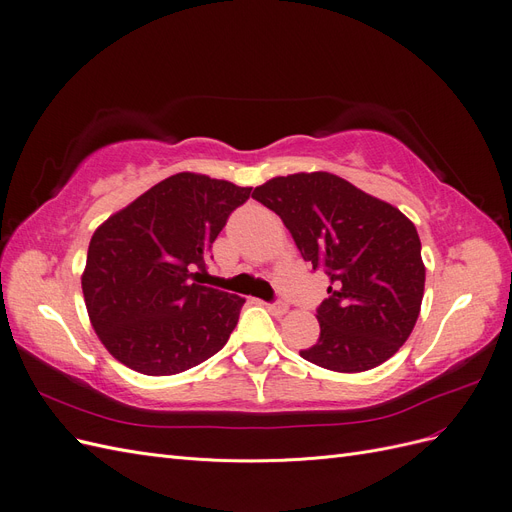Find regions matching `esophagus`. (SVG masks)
Listing matches in <instances>:
<instances>
[{"mask_svg":"<svg viewBox=\"0 0 512 512\" xmlns=\"http://www.w3.org/2000/svg\"><path fill=\"white\" fill-rule=\"evenodd\" d=\"M267 309H269V312H271L273 316L282 318V316L288 312V305H286V303H282V301H275V303H269V305H267Z\"/></svg>","mask_w":512,"mask_h":512,"instance_id":"1","label":"esophagus"}]
</instances>
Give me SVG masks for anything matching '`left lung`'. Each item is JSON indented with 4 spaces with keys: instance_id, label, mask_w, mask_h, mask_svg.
I'll use <instances>...</instances> for the list:
<instances>
[{
    "instance_id": "1",
    "label": "left lung",
    "mask_w": 512,
    "mask_h": 512,
    "mask_svg": "<svg viewBox=\"0 0 512 512\" xmlns=\"http://www.w3.org/2000/svg\"><path fill=\"white\" fill-rule=\"evenodd\" d=\"M252 198L280 215L303 260L331 277L316 314L320 337L303 359L339 374L389 361L421 314L425 265L414 224L324 170L273 177Z\"/></svg>"
}]
</instances>
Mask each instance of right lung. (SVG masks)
<instances>
[{
    "label": "right lung",
    "instance_id": "1",
    "mask_svg": "<svg viewBox=\"0 0 512 512\" xmlns=\"http://www.w3.org/2000/svg\"><path fill=\"white\" fill-rule=\"evenodd\" d=\"M250 192L177 173L96 228L81 286L91 327L119 363L173 376L224 348L245 299L198 284L194 271Z\"/></svg>",
    "mask_w": 512,
    "mask_h": 512
}]
</instances>
